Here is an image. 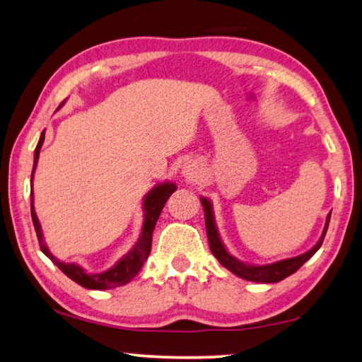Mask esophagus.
Segmentation results:
<instances>
[{
  "instance_id": "obj_1",
  "label": "esophagus",
  "mask_w": 362,
  "mask_h": 362,
  "mask_svg": "<svg viewBox=\"0 0 362 362\" xmlns=\"http://www.w3.org/2000/svg\"><path fill=\"white\" fill-rule=\"evenodd\" d=\"M182 175L185 177V180L188 182H198L201 179V168L199 164L193 161V159H189L185 164H183L182 168Z\"/></svg>"
}]
</instances>
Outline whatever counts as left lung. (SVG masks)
<instances>
[{"instance_id":"8db88e82","label":"left lung","mask_w":362,"mask_h":362,"mask_svg":"<svg viewBox=\"0 0 362 362\" xmlns=\"http://www.w3.org/2000/svg\"><path fill=\"white\" fill-rule=\"evenodd\" d=\"M201 204H203V207H204L207 240H209V247L212 250L214 257H216V259L222 263L226 269H230L231 273H235L236 276L247 279V281H254V283H265V284L279 283V281H283L284 278L291 276V274L296 273L306 260H310L311 257L317 252V249L321 247L324 236H326L327 226H329V220H330V214H329L320 241H317L315 246L308 250V252L297 255V257H292V259H284V260H279L274 263H268V265H249V263L238 260L236 257H233L228 250L225 249L222 240H220V235H218V230L216 225V218H214L211 201L204 198V196H201Z\"/></svg>"}]
</instances>
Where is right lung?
Returning a JSON list of instances; mask_svg holds the SVG:
<instances>
[{
	"label": "right lung",
	"mask_w": 362,
	"mask_h": 362,
	"mask_svg": "<svg viewBox=\"0 0 362 362\" xmlns=\"http://www.w3.org/2000/svg\"><path fill=\"white\" fill-rule=\"evenodd\" d=\"M62 105L64 102L60 103V107ZM42 142H45V131L41 132L40 142L35 148V163H33V170H32V194H30V203H32V220H33L35 231H36V236H38V243L42 254H45L47 259H51L52 263H56V265L62 269V272L71 281H75L76 284L86 287V289L105 291V289H113V287L127 284L140 272V268H142L145 260L148 259V254L151 250L153 230H155V225L158 222L159 214H161L164 204H166L169 196L175 192L177 185L174 182H164V183H158L155 188H151L150 192L145 194V199H144V206H142L144 225H142V233H140L136 246H134L126 255H122L112 268L107 269V272L88 273L84 268L76 265V263H65V262H60L57 257H54L51 254V250H49L46 246L45 238H42L40 220L36 217L35 206H33V174H35L36 164H38Z\"/></svg>",
	"instance_id": "obj_1"
}]
</instances>
